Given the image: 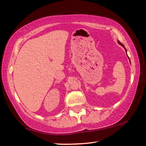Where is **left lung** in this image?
Instances as JSON below:
<instances>
[{
    "label": "left lung",
    "mask_w": 146,
    "mask_h": 146,
    "mask_svg": "<svg viewBox=\"0 0 146 146\" xmlns=\"http://www.w3.org/2000/svg\"><path fill=\"white\" fill-rule=\"evenodd\" d=\"M119 44H120L121 45H122V46H123L124 47V46H123V44H121V42H119ZM126 52H127V50H126ZM129 60H130V59H129Z\"/></svg>",
    "instance_id": "8db88e82"
}]
</instances>
